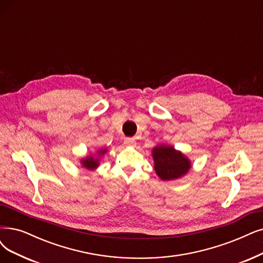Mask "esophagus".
<instances>
[{
	"label": "esophagus",
	"mask_w": 263,
	"mask_h": 263,
	"mask_svg": "<svg viewBox=\"0 0 263 263\" xmlns=\"http://www.w3.org/2000/svg\"><path fill=\"white\" fill-rule=\"evenodd\" d=\"M124 144L128 145V146H134V145L137 144V142H135V140L132 138H126L124 139Z\"/></svg>",
	"instance_id": "34e87169"
}]
</instances>
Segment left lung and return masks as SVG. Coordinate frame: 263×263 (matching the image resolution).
<instances>
[{"label":"left lung","mask_w":263,"mask_h":263,"mask_svg":"<svg viewBox=\"0 0 263 263\" xmlns=\"http://www.w3.org/2000/svg\"><path fill=\"white\" fill-rule=\"evenodd\" d=\"M152 155L155 171L163 181L179 179L186 174L192 167L185 155L168 145H159L153 148Z\"/></svg>","instance_id":"left-lung-1"}]
</instances>
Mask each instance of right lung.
I'll list each match as a JSON object with an SVG mask.
<instances>
[{"instance_id": "1", "label": "right lung", "mask_w": 263, "mask_h": 263, "mask_svg": "<svg viewBox=\"0 0 263 263\" xmlns=\"http://www.w3.org/2000/svg\"><path fill=\"white\" fill-rule=\"evenodd\" d=\"M106 152H107L106 148L105 149L102 148L100 151H97V155H99V156H103V155ZM81 164H82V167L86 168L87 170H94V169H96L97 167H99L100 159L99 158H94L93 156H87V157L81 159Z\"/></svg>"}]
</instances>
